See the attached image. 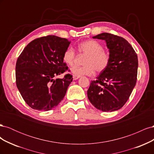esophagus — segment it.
I'll use <instances>...</instances> for the list:
<instances>
[{
  "label": "esophagus",
  "instance_id": "34e87169",
  "mask_svg": "<svg viewBox=\"0 0 154 154\" xmlns=\"http://www.w3.org/2000/svg\"><path fill=\"white\" fill-rule=\"evenodd\" d=\"M80 76H76V75H73V76H72V78H73V80H77V79H78L79 78H80Z\"/></svg>",
  "mask_w": 154,
  "mask_h": 154
}]
</instances>
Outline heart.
Here are the masks:
<instances>
[{"mask_svg":"<svg viewBox=\"0 0 154 154\" xmlns=\"http://www.w3.org/2000/svg\"><path fill=\"white\" fill-rule=\"evenodd\" d=\"M78 51L80 53L86 54L83 60L82 67H73L71 71L74 75L91 76L94 73L102 72L107 69L110 63V57L109 53L104 50L103 45L100 42L95 40H88L78 45ZM76 53L71 47L68 48L62 56L63 62L69 66L74 64Z\"/></svg>","mask_w":154,"mask_h":154,"instance_id":"1","label":"heart"}]
</instances>
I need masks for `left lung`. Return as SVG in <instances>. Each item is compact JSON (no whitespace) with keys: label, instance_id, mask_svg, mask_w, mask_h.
I'll list each match as a JSON object with an SVG mask.
<instances>
[{"label":"left lung","instance_id":"left-lung-1","mask_svg":"<svg viewBox=\"0 0 154 154\" xmlns=\"http://www.w3.org/2000/svg\"><path fill=\"white\" fill-rule=\"evenodd\" d=\"M93 38L106 41L110 60L105 71L91 82L88 98L100 110H117L126 103L136 84L137 55L123 37L103 32Z\"/></svg>","mask_w":154,"mask_h":154}]
</instances>
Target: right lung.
I'll list each match as a JSON object with an SVG mask.
<instances>
[{
	"mask_svg": "<svg viewBox=\"0 0 154 154\" xmlns=\"http://www.w3.org/2000/svg\"><path fill=\"white\" fill-rule=\"evenodd\" d=\"M71 41L48 35L31 41L18 57L16 85L31 108L48 111L54 109L66 95L72 76L54 78L68 71L62 56Z\"/></svg>",
	"mask_w": 154,
	"mask_h": 154,
	"instance_id": "right-lung-1",
	"label": "right lung"
}]
</instances>
